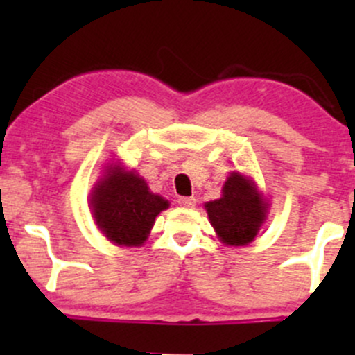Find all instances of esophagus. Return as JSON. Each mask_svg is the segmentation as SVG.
<instances>
[{
    "label": "esophagus",
    "instance_id": "1",
    "mask_svg": "<svg viewBox=\"0 0 355 355\" xmlns=\"http://www.w3.org/2000/svg\"><path fill=\"white\" fill-rule=\"evenodd\" d=\"M195 203H197V200H195L193 197H180V198H178V205L183 207V209H193Z\"/></svg>",
    "mask_w": 355,
    "mask_h": 355
}]
</instances>
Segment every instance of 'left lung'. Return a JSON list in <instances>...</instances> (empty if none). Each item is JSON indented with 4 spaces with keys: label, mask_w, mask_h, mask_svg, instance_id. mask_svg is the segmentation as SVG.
<instances>
[{
    "label": "left lung",
    "mask_w": 355,
    "mask_h": 355,
    "mask_svg": "<svg viewBox=\"0 0 355 355\" xmlns=\"http://www.w3.org/2000/svg\"><path fill=\"white\" fill-rule=\"evenodd\" d=\"M268 205L245 175L232 172L222 197L205 203L210 223L225 245H248L267 218Z\"/></svg>",
    "instance_id": "obj_1"
}]
</instances>
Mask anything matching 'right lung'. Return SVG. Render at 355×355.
Here are the masks:
<instances>
[{"mask_svg":"<svg viewBox=\"0 0 355 355\" xmlns=\"http://www.w3.org/2000/svg\"><path fill=\"white\" fill-rule=\"evenodd\" d=\"M93 218L105 237L116 245L140 247L148 237L155 218L168 209V202L152 193L135 172L112 164L89 195Z\"/></svg>","mask_w":355,"mask_h":355,"instance_id":"1","label":"right lung"}]
</instances>
